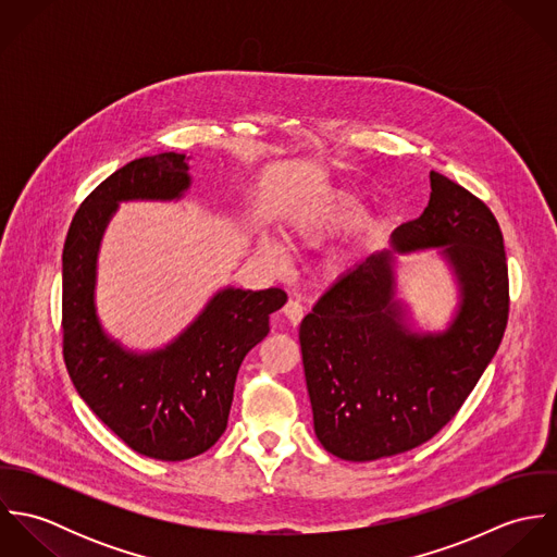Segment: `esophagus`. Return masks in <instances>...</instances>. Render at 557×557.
I'll return each mask as SVG.
<instances>
[{
  "label": "esophagus",
  "instance_id": "1",
  "mask_svg": "<svg viewBox=\"0 0 557 557\" xmlns=\"http://www.w3.org/2000/svg\"><path fill=\"white\" fill-rule=\"evenodd\" d=\"M283 313H285V318L289 319V323H294V325H298L302 318H305V309H302V305L298 300H287V305L283 307Z\"/></svg>",
  "mask_w": 557,
  "mask_h": 557
}]
</instances>
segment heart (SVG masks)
Wrapping results in <instances>:
<instances>
[{
  "mask_svg": "<svg viewBox=\"0 0 557 557\" xmlns=\"http://www.w3.org/2000/svg\"><path fill=\"white\" fill-rule=\"evenodd\" d=\"M358 214V201L347 195V193H336L327 197L321 206L298 214L285 230V242L292 248H313L321 244V239L327 238L330 234L343 230L349 225ZM259 255L274 268V270H285L287 265V255L285 250L272 242V239H261L259 242ZM332 270H338V263H332Z\"/></svg>",
  "mask_w": 557,
  "mask_h": 557,
  "instance_id": "heart-1",
  "label": "heart"
}]
</instances>
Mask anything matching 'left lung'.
<instances>
[{"label": "left lung", "mask_w": 557, "mask_h": 557, "mask_svg": "<svg viewBox=\"0 0 557 557\" xmlns=\"http://www.w3.org/2000/svg\"><path fill=\"white\" fill-rule=\"evenodd\" d=\"M444 245L462 283L454 325L413 337L394 300L392 252ZM504 236L484 201L431 171L424 212L391 248L367 257L319 296L300 323L307 388L321 446L345 461H373L437 435L495 356L508 323Z\"/></svg>", "instance_id": "obj_1"}]
</instances>
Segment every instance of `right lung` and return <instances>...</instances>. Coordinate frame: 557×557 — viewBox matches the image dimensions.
<instances>
[{
    "mask_svg": "<svg viewBox=\"0 0 557 557\" xmlns=\"http://www.w3.org/2000/svg\"><path fill=\"white\" fill-rule=\"evenodd\" d=\"M186 154L133 160L79 206L62 255V351L89 409L135 453L184 461L210 450L227 429L244 356L261 343L283 289H225L166 349L133 356L111 343L94 313V268L102 230L128 199H175L188 180Z\"/></svg>",
    "mask_w": 557,
    "mask_h": 557,
    "instance_id": "right-lung-1",
    "label": "right lung"
}]
</instances>
